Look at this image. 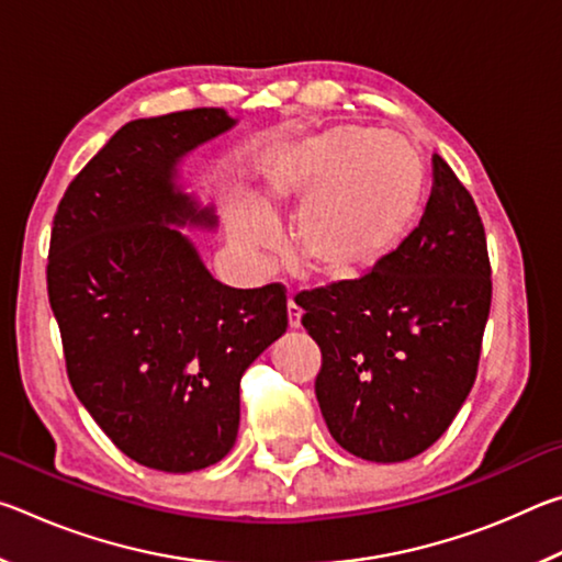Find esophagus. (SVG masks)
Segmentation results:
<instances>
[{
  "mask_svg": "<svg viewBox=\"0 0 562 562\" xmlns=\"http://www.w3.org/2000/svg\"><path fill=\"white\" fill-rule=\"evenodd\" d=\"M300 319H302V310L300 304L290 300L288 302V322H290V329H300Z\"/></svg>",
  "mask_w": 562,
  "mask_h": 562,
  "instance_id": "1",
  "label": "esophagus"
}]
</instances>
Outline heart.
Wrapping results in <instances>:
<instances>
[{"label": "heart", "instance_id": "obj_1", "mask_svg": "<svg viewBox=\"0 0 562 562\" xmlns=\"http://www.w3.org/2000/svg\"><path fill=\"white\" fill-rule=\"evenodd\" d=\"M418 150L394 133L357 123L302 133L265 160L252 201L227 211L233 240L247 252L280 243L274 213L297 211L294 250L312 272L359 278L412 233L424 203Z\"/></svg>", "mask_w": 562, "mask_h": 562}]
</instances>
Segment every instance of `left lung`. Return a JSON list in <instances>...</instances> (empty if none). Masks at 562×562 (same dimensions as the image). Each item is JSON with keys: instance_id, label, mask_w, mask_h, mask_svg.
Listing matches in <instances>:
<instances>
[{"instance_id": "obj_1", "label": "left lung", "mask_w": 562, "mask_h": 562, "mask_svg": "<svg viewBox=\"0 0 562 562\" xmlns=\"http://www.w3.org/2000/svg\"><path fill=\"white\" fill-rule=\"evenodd\" d=\"M416 231L359 280L297 294L322 349L315 394L341 449L414 459L449 429L479 372L491 310L486 233L469 190L434 154Z\"/></svg>"}]
</instances>
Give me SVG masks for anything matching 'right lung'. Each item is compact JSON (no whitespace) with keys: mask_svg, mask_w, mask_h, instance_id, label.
<instances>
[{"mask_svg":"<svg viewBox=\"0 0 562 562\" xmlns=\"http://www.w3.org/2000/svg\"><path fill=\"white\" fill-rule=\"evenodd\" d=\"M235 123L225 109L126 123L54 215L46 282L69 382L128 459L166 473L225 459L245 369L288 329L282 284L227 288L183 233L217 227L183 160Z\"/></svg>","mask_w":562,"mask_h":562,"instance_id":"right-lung-1","label":"right lung"}]
</instances>
